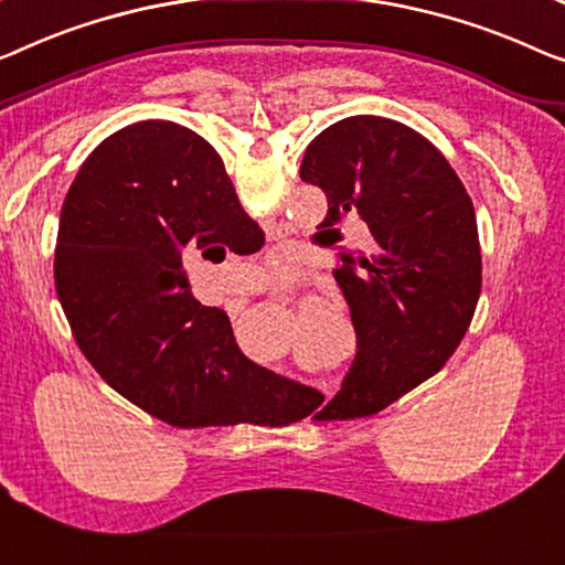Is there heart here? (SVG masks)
Wrapping results in <instances>:
<instances>
[{
  "instance_id": "1",
  "label": "heart",
  "mask_w": 565,
  "mask_h": 565,
  "mask_svg": "<svg viewBox=\"0 0 565 565\" xmlns=\"http://www.w3.org/2000/svg\"><path fill=\"white\" fill-rule=\"evenodd\" d=\"M274 266L279 268V271H286V268H289V260H286L284 256H276V258H274Z\"/></svg>"
}]
</instances>
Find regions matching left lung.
<instances>
[{
    "instance_id": "1",
    "label": "left lung",
    "mask_w": 565,
    "mask_h": 565,
    "mask_svg": "<svg viewBox=\"0 0 565 565\" xmlns=\"http://www.w3.org/2000/svg\"><path fill=\"white\" fill-rule=\"evenodd\" d=\"M299 177L322 188L319 228L342 241L363 221L367 250H342L334 279L348 299L358 355L317 420L365 418L439 373L459 348L482 289L475 205L426 137L383 116H350L311 141Z\"/></svg>"
}]
</instances>
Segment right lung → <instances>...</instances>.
Returning a JSON list of instances; mask_svg holds the SVG:
<instances>
[{
    "mask_svg": "<svg viewBox=\"0 0 565 565\" xmlns=\"http://www.w3.org/2000/svg\"><path fill=\"white\" fill-rule=\"evenodd\" d=\"M210 245L254 254L264 231L205 139L139 121L100 141L67 190L55 246L57 299L81 352L116 393L177 428L309 416L322 393L250 363L228 315L192 297L182 248Z\"/></svg>",
    "mask_w": 565,
    "mask_h": 565,
    "instance_id": "add662e5",
    "label": "right lung"
}]
</instances>
